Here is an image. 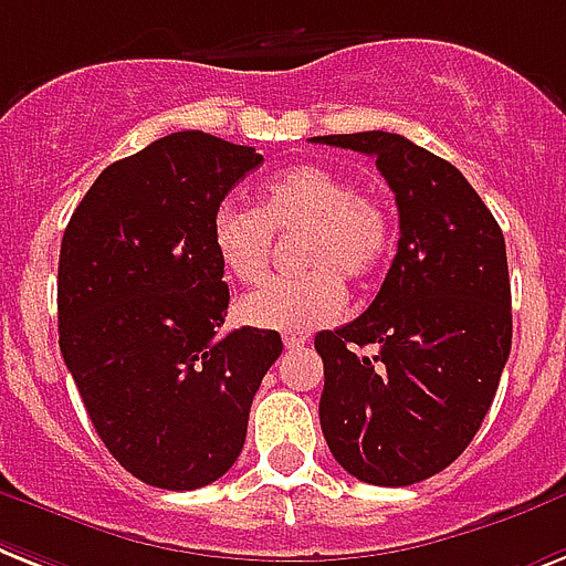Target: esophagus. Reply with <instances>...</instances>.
Segmentation results:
<instances>
[{
	"label": "esophagus",
	"instance_id": "34e87169",
	"mask_svg": "<svg viewBox=\"0 0 566 566\" xmlns=\"http://www.w3.org/2000/svg\"><path fill=\"white\" fill-rule=\"evenodd\" d=\"M283 345H286V347H304L306 336H301V333H283Z\"/></svg>",
	"mask_w": 566,
	"mask_h": 566
}]
</instances>
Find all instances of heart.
<instances>
[{
  "mask_svg": "<svg viewBox=\"0 0 566 566\" xmlns=\"http://www.w3.org/2000/svg\"><path fill=\"white\" fill-rule=\"evenodd\" d=\"M304 271L271 280L239 304L251 327L306 333L345 310V283H368L391 251V216L377 192L354 187L342 171L297 166L262 189L260 207L233 201L212 212L210 237L224 274L260 283L274 237H292Z\"/></svg>",
  "mask_w": 566,
  "mask_h": 566,
  "instance_id": "heart-1",
  "label": "heart"
}]
</instances>
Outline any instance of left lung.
Returning a JSON list of instances; mask_svg holds the SVG:
<instances>
[{"label":"left lung","instance_id":"obj_1","mask_svg":"<svg viewBox=\"0 0 566 566\" xmlns=\"http://www.w3.org/2000/svg\"><path fill=\"white\" fill-rule=\"evenodd\" d=\"M312 143L377 160L400 212V242L368 310L321 329V429L336 462L368 485L436 476L482 427L512 354L503 230L453 163L400 134ZM374 346V355H361Z\"/></svg>","mask_w":566,"mask_h":566}]
</instances>
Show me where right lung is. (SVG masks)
I'll return each mask as SVG.
<instances>
[{"label":"right lung","mask_w":566,"mask_h":566,"mask_svg":"<svg viewBox=\"0 0 566 566\" xmlns=\"http://www.w3.org/2000/svg\"><path fill=\"white\" fill-rule=\"evenodd\" d=\"M262 155L178 130L111 163L63 230L61 354L104 447L146 485L196 491L242 453L277 329L221 336L210 221Z\"/></svg>","instance_id":"add662e5"}]
</instances>
